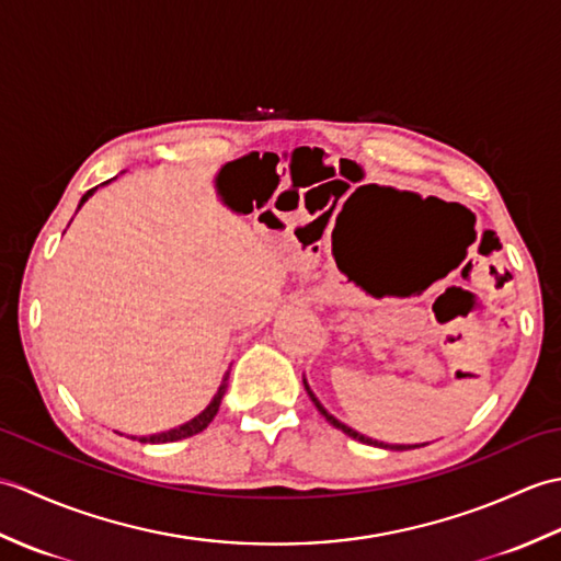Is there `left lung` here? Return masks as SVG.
<instances>
[{"mask_svg":"<svg viewBox=\"0 0 561 561\" xmlns=\"http://www.w3.org/2000/svg\"><path fill=\"white\" fill-rule=\"evenodd\" d=\"M304 386H306V390H308V396H311V400H313V404H316V408H318V412L320 414H323L325 416V420L332 424V426H335V428H340V432H344V434H347V436H352V438H356V440H362V444H371V446H378V448H392V450H408V448H416V446H388V444H383V440H374V438H368V436H364V434H359V432H354V428L352 426H347V424H342L340 420H335V416H332L325 408H323V404H320L318 402V398L313 396V390L311 388H308V383H306V378H304Z\"/></svg>","mask_w":561,"mask_h":561,"instance_id":"8db88e82","label":"left lung"}]
</instances>
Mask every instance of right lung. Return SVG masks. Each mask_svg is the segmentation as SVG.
Segmentation results:
<instances>
[{
	"label": "right lung",
	"mask_w": 561,
	"mask_h": 561,
	"mask_svg": "<svg viewBox=\"0 0 561 561\" xmlns=\"http://www.w3.org/2000/svg\"><path fill=\"white\" fill-rule=\"evenodd\" d=\"M93 193H96V187H91L89 193L81 197L79 207H81L83 202H87ZM226 388H229V371H226V376H224V380H221V386H219V390H217V396H214V400L207 404V410H202V412L195 416V420H190V422H185V424H181V426H175V428H171V432H161V434H151V436H139V440H141V444H169V440H181V438H187V436H195V434H199V432H205V428L209 426V422H211L214 416H217V412H219V404H221V398H224ZM133 438H135V436H133Z\"/></svg>",
	"instance_id": "1"
}]
</instances>
